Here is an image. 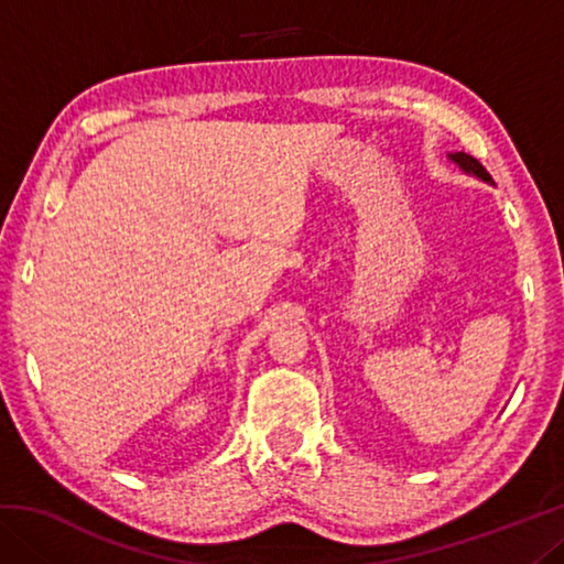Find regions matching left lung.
Wrapping results in <instances>:
<instances>
[{
  "mask_svg": "<svg viewBox=\"0 0 564 564\" xmlns=\"http://www.w3.org/2000/svg\"><path fill=\"white\" fill-rule=\"evenodd\" d=\"M447 159L453 161V164L463 171V174H467V176H475V178H480V181H485V184H490V186H495V181H492V176L488 174V171H485V166L480 164V161L477 159H473L470 154H465V151H455V154H447Z\"/></svg>",
  "mask_w": 564,
  "mask_h": 564,
  "instance_id": "1",
  "label": "left lung"
}]
</instances>
